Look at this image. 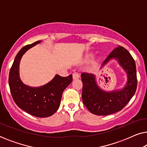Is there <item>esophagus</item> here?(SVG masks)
I'll list each match as a JSON object with an SVG mask.
<instances>
[{"instance_id": "esophagus-1", "label": "esophagus", "mask_w": 147, "mask_h": 147, "mask_svg": "<svg viewBox=\"0 0 147 147\" xmlns=\"http://www.w3.org/2000/svg\"><path fill=\"white\" fill-rule=\"evenodd\" d=\"M73 78L74 80H77L80 78V74L77 73V72H75V73L73 74Z\"/></svg>"}]
</instances>
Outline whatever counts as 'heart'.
Masks as SVG:
<instances>
[{
  "instance_id": "obj_1",
  "label": "heart",
  "mask_w": 147,
  "mask_h": 147,
  "mask_svg": "<svg viewBox=\"0 0 147 147\" xmlns=\"http://www.w3.org/2000/svg\"><path fill=\"white\" fill-rule=\"evenodd\" d=\"M92 55H90V57H92Z\"/></svg>"
}]
</instances>
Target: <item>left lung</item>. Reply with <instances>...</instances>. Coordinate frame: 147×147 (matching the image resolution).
Segmentation results:
<instances>
[{
  "label": "left lung",
  "instance_id": "obj_1",
  "mask_svg": "<svg viewBox=\"0 0 147 147\" xmlns=\"http://www.w3.org/2000/svg\"><path fill=\"white\" fill-rule=\"evenodd\" d=\"M112 59L116 60L126 74L127 81L122 89L105 91L98 86L94 74L82 73L81 75L83 103L90 112L96 115L106 116L120 111L135 94L137 86L136 68L132 55L125 48L118 45L100 68Z\"/></svg>",
  "mask_w": 147,
  "mask_h": 147
}]
</instances>
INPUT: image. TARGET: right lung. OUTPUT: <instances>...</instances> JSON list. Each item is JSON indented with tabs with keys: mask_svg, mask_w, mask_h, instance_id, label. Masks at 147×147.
I'll use <instances>...</instances> for the list:
<instances>
[{
	"mask_svg": "<svg viewBox=\"0 0 147 147\" xmlns=\"http://www.w3.org/2000/svg\"><path fill=\"white\" fill-rule=\"evenodd\" d=\"M42 41L23 47L17 54L10 70L9 84L16 104L27 113L36 117H49L56 112L61 103L64 90L73 80L72 75L61 77L55 75L51 81L39 87H32L22 82L19 75L20 61L28 50Z\"/></svg>",
	"mask_w": 147,
	"mask_h": 147,
	"instance_id": "right-lung-1",
	"label": "right lung"
}]
</instances>
